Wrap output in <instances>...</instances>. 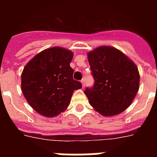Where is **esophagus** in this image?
I'll return each instance as SVG.
<instances>
[{
	"label": "esophagus",
	"instance_id": "esophagus-1",
	"mask_svg": "<svg viewBox=\"0 0 157 157\" xmlns=\"http://www.w3.org/2000/svg\"><path fill=\"white\" fill-rule=\"evenodd\" d=\"M81 82H82V88H84V86H85V79H84V78L82 79Z\"/></svg>",
	"mask_w": 157,
	"mask_h": 157
}]
</instances>
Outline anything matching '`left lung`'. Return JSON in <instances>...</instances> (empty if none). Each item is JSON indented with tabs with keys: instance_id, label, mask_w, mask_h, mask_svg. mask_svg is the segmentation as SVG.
I'll return each mask as SVG.
<instances>
[{
	"instance_id": "left-lung-1",
	"label": "left lung",
	"mask_w": 157,
	"mask_h": 157,
	"mask_svg": "<svg viewBox=\"0 0 157 157\" xmlns=\"http://www.w3.org/2000/svg\"><path fill=\"white\" fill-rule=\"evenodd\" d=\"M94 86L84 91L89 103L105 116L120 114L134 101L140 75L135 63L119 49L100 46L88 52Z\"/></svg>"
}]
</instances>
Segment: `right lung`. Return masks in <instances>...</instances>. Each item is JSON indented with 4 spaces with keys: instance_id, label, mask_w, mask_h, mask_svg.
<instances>
[{
    "instance_id": "add662e5",
    "label": "right lung",
    "mask_w": 157,
    "mask_h": 157,
    "mask_svg": "<svg viewBox=\"0 0 157 157\" xmlns=\"http://www.w3.org/2000/svg\"><path fill=\"white\" fill-rule=\"evenodd\" d=\"M71 51L52 47L41 51L24 67L22 92L29 105L40 115L54 117L65 111L75 90L82 88L73 79Z\"/></svg>"
}]
</instances>
